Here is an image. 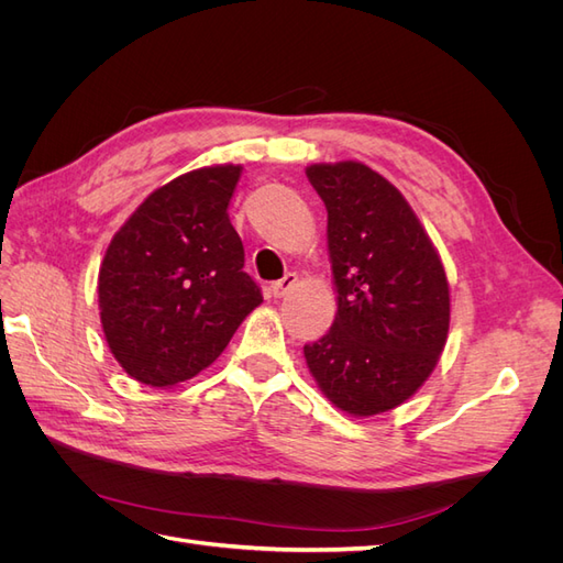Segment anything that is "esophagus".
<instances>
[{
	"label": "esophagus",
	"mask_w": 563,
	"mask_h": 563,
	"mask_svg": "<svg viewBox=\"0 0 563 563\" xmlns=\"http://www.w3.org/2000/svg\"><path fill=\"white\" fill-rule=\"evenodd\" d=\"M298 284V275L296 272H286V275L269 286V291L275 298H284L288 291H294V286Z\"/></svg>",
	"instance_id": "1"
}]
</instances>
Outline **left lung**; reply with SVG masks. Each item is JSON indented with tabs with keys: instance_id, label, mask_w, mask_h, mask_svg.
<instances>
[{
	"instance_id": "8db88e82",
	"label": "left lung",
	"mask_w": 563,
	"mask_h": 563,
	"mask_svg": "<svg viewBox=\"0 0 563 563\" xmlns=\"http://www.w3.org/2000/svg\"><path fill=\"white\" fill-rule=\"evenodd\" d=\"M327 207L338 312L302 354L317 387L354 418L391 411L432 376L446 347L444 263L411 203L362 162L305 168Z\"/></svg>"
}]
</instances>
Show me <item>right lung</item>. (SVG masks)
Here are the masks:
<instances>
[{"instance_id": "1", "label": "right lung", "mask_w": 563, "mask_h": 563, "mask_svg": "<svg viewBox=\"0 0 563 563\" xmlns=\"http://www.w3.org/2000/svg\"><path fill=\"white\" fill-rule=\"evenodd\" d=\"M242 164L187 172L150 192L98 269L108 347L133 380L174 387L209 368L263 302L228 207Z\"/></svg>"}]
</instances>
